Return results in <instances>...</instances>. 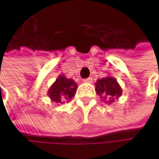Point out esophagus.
Here are the masks:
<instances>
[{"mask_svg": "<svg viewBox=\"0 0 159 159\" xmlns=\"http://www.w3.org/2000/svg\"><path fill=\"white\" fill-rule=\"evenodd\" d=\"M84 83H92L93 82V78L92 77H88L86 79H84Z\"/></svg>", "mask_w": 159, "mask_h": 159, "instance_id": "1", "label": "esophagus"}]
</instances>
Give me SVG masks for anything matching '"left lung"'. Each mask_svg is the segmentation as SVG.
Returning <instances> with one entry per match:
<instances>
[{"mask_svg":"<svg viewBox=\"0 0 159 159\" xmlns=\"http://www.w3.org/2000/svg\"><path fill=\"white\" fill-rule=\"evenodd\" d=\"M95 84L97 94L99 95L101 99L107 104L113 103L115 99H119L122 94L120 85L116 78L112 76H106L102 79H98Z\"/></svg>","mask_w":159,"mask_h":159,"instance_id":"1","label":"left lung"}]
</instances>
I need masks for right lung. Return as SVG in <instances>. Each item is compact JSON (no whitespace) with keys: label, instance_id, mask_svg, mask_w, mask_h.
Wrapping results in <instances>:
<instances>
[{"label":"right lung","instance_id":"add662e5","mask_svg":"<svg viewBox=\"0 0 159 159\" xmlns=\"http://www.w3.org/2000/svg\"><path fill=\"white\" fill-rule=\"evenodd\" d=\"M77 84L73 79L66 78L65 75H59L56 81L48 88L49 98L58 104L71 101L77 90Z\"/></svg>","mask_w":159,"mask_h":159}]
</instances>
